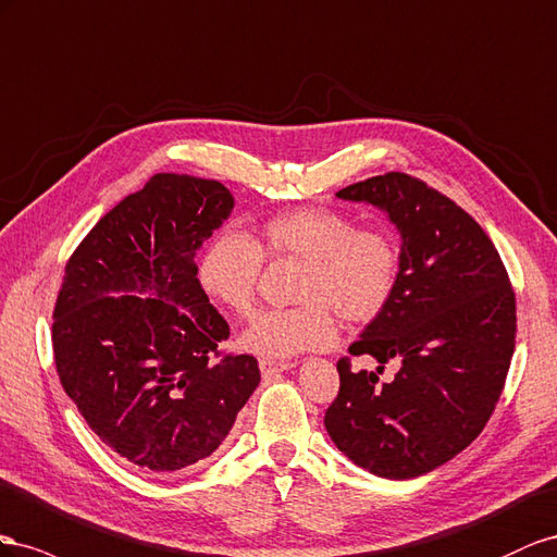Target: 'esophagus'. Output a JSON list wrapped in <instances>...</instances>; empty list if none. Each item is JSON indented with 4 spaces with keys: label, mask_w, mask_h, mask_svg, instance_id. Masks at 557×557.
I'll return each mask as SVG.
<instances>
[{
    "label": "esophagus",
    "mask_w": 557,
    "mask_h": 557,
    "mask_svg": "<svg viewBox=\"0 0 557 557\" xmlns=\"http://www.w3.org/2000/svg\"><path fill=\"white\" fill-rule=\"evenodd\" d=\"M292 367H294L292 361H270V359H261V361H259V369H261L263 380H273V377H277L282 371H287V369H292Z\"/></svg>",
    "instance_id": "34e87169"
}]
</instances>
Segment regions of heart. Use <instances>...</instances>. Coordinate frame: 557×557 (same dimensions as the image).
<instances>
[{"label":"heart","mask_w":557,"mask_h":557,"mask_svg":"<svg viewBox=\"0 0 557 557\" xmlns=\"http://www.w3.org/2000/svg\"><path fill=\"white\" fill-rule=\"evenodd\" d=\"M300 261L292 308L263 312L243 336L249 352L284 359L336 341L345 324H369L383 312L401 277L396 237L333 208H294L261 221L253 237L216 233L198 259V284L240 320L257 310L263 263Z\"/></svg>","instance_id":"1"}]
</instances>
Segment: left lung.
I'll return each mask as SVG.
<instances>
[{
  "instance_id": "left-lung-1",
  "label": "left lung",
  "mask_w": 557,
  "mask_h": 557,
  "mask_svg": "<svg viewBox=\"0 0 557 557\" xmlns=\"http://www.w3.org/2000/svg\"><path fill=\"white\" fill-rule=\"evenodd\" d=\"M383 208L401 233L389 306L338 359L324 424L355 465L406 481L446 465L483 432L516 347V294L485 231L455 200L406 172L341 188ZM371 356L377 372L352 370ZM397 373L380 381L384 363Z\"/></svg>"
}]
</instances>
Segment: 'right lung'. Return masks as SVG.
<instances>
[{
    "instance_id": "add662e5",
    "label": "right lung",
    "mask_w": 557,
    "mask_h": 557,
    "mask_svg": "<svg viewBox=\"0 0 557 557\" xmlns=\"http://www.w3.org/2000/svg\"><path fill=\"white\" fill-rule=\"evenodd\" d=\"M231 210L221 182L158 172L65 265L51 329L58 377L92 432L141 471L210 457L261 380L251 355L219 347L231 326L198 284L196 253Z\"/></svg>"
}]
</instances>
